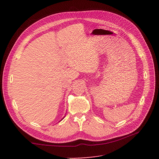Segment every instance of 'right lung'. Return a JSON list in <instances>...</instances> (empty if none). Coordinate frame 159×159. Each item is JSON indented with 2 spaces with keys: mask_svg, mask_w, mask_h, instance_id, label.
<instances>
[{
  "mask_svg": "<svg viewBox=\"0 0 159 159\" xmlns=\"http://www.w3.org/2000/svg\"><path fill=\"white\" fill-rule=\"evenodd\" d=\"M63 118H64V117H63ZM63 119H62V120H63Z\"/></svg>",
  "mask_w": 159,
  "mask_h": 159,
  "instance_id": "1",
  "label": "right lung"
}]
</instances>
